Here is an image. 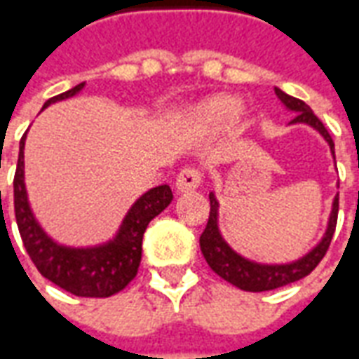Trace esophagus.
<instances>
[{"mask_svg":"<svg viewBox=\"0 0 359 359\" xmlns=\"http://www.w3.org/2000/svg\"><path fill=\"white\" fill-rule=\"evenodd\" d=\"M202 184V172L194 169V167H188V169H182L177 177V182H175V188L179 194H188V192H194L198 190V187Z\"/></svg>","mask_w":359,"mask_h":359,"instance_id":"obj_1","label":"esophagus"}]
</instances>
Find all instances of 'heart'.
Instances as JSON below:
<instances>
[{"mask_svg": "<svg viewBox=\"0 0 359 359\" xmlns=\"http://www.w3.org/2000/svg\"><path fill=\"white\" fill-rule=\"evenodd\" d=\"M238 113V103L234 102L233 97L226 95H213L203 102L196 103L190 109L188 115V123L196 128H215V126L223 125L225 121Z\"/></svg>", "mask_w": 359, "mask_h": 359, "instance_id": "heart-1", "label": "heart"}]
</instances>
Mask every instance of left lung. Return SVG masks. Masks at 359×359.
Returning <instances> with one entry per match:
<instances>
[{
	"instance_id": "obj_1",
	"label": "left lung",
	"mask_w": 359,
	"mask_h": 359,
	"mask_svg": "<svg viewBox=\"0 0 359 359\" xmlns=\"http://www.w3.org/2000/svg\"><path fill=\"white\" fill-rule=\"evenodd\" d=\"M275 94L280 100V103L285 105L286 111L296 113L290 121V125H306L321 134V138L329 144L331 156L334 159V142H332L331 134L327 133V128L316 117V113L309 109L308 103L288 95L280 88H275ZM210 219H208V225L200 236V248H202V254L208 265L217 273L219 277L225 278L226 283H231L241 290L265 292V290H275V288L300 280L319 265V262L327 254L332 234H334L337 215H339V194L332 198L331 213H329L327 229H325L321 241L317 242L309 252H306L304 256L292 259V262H286V264H262L256 259L244 257L236 250L231 248L229 242L223 238L221 229H219V202L215 192H210Z\"/></svg>"
}]
</instances>
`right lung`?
I'll return each mask as SVG.
<instances>
[{"instance_id": "add662e5", "label": "right lung", "mask_w": 359, "mask_h": 359, "mask_svg": "<svg viewBox=\"0 0 359 359\" xmlns=\"http://www.w3.org/2000/svg\"><path fill=\"white\" fill-rule=\"evenodd\" d=\"M84 88V82L53 95L43 103L42 111L55 102H63ZM25 142L20 138L19 161L13 180L15 188V217L20 238L36 269L53 285L82 298H107L121 292L138 273L142 259V238L149 221L157 217L171 203L169 184L149 188L126 211L113 238L95 246L74 248L59 244L46 233L32 213L25 184ZM1 194V192H0Z\"/></svg>"}]
</instances>
